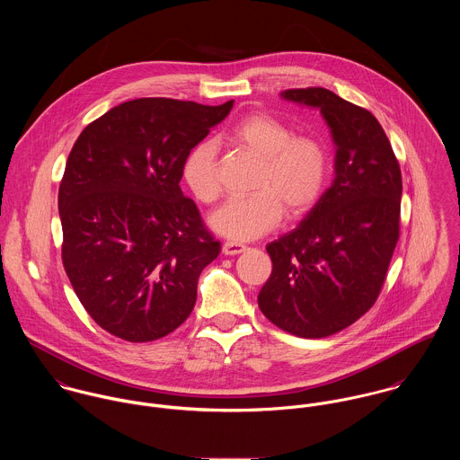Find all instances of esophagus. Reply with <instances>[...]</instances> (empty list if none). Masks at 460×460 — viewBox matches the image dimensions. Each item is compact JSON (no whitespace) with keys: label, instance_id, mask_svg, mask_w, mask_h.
I'll return each instance as SVG.
<instances>
[{"label":"esophagus","instance_id":"esophagus-1","mask_svg":"<svg viewBox=\"0 0 460 460\" xmlns=\"http://www.w3.org/2000/svg\"><path fill=\"white\" fill-rule=\"evenodd\" d=\"M248 246L243 243H234V241H226L223 243V253L225 255H239L243 252H246Z\"/></svg>","mask_w":460,"mask_h":460}]
</instances>
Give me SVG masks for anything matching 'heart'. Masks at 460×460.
Here are the masks:
<instances>
[{
	"mask_svg": "<svg viewBox=\"0 0 460 460\" xmlns=\"http://www.w3.org/2000/svg\"><path fill=\"white\" fill-rule=\"evenodd\" d=\"M230 137L261 157L255 193L226 199L212 216L210 225L234 241H250L276 228L287 212L301 216L323 197L329 175L326 146L312 136H294L283 120L255 113L241 119ZM182 179L193 197L212 203L221 195L217 148L199 141L182 163Z\"/></svg>",
	"mask_w": 460,
	"mask_h": 460,
	"instance_id": "b5f03b06",
	"label": "heart"
}]
</instances>
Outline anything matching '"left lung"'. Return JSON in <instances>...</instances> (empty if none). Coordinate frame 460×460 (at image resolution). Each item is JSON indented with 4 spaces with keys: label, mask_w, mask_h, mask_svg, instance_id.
I'll use <instances>...</instances> for the list:
<instances>
[{
    "label": "left lung",
    "mask_w": 460,
    "mask_h": 460,
    "mask_svg": "<svg viewBox=\"0 0 460 460\" xmlns=\"http://www.w3.org/2000/svg\"><path fill=\"white\" fill-rule=\"evenodd\" d=\"M319 108L336 145L334 181L296 230L267 244L263 315L301 338H324L377 301L400 234L402 173L377 119L331 90L281 93Z\"/></svg>",
    "instance_id": "1"
}]
</instances>
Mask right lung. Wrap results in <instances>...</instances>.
<instances>
[{
    "instance_id": "add662e5",
    "label": "right lung",
    "mask_w": 460,
    "mask_h": 460,
    "mask_svg": "<svg viewBox=\"0 0 460 460\" xmlns=\"http://www.w3.org/2000/svg\"><path fill=\"white\" fill-rule=\"evenodd\" d=\"M232 106L134 99L75 139L58 191L62 261L88 315L113 336L152 341L191 315L199 272L221 246L179 186L182 163Z\"/></svg>"
}]
</instances>
